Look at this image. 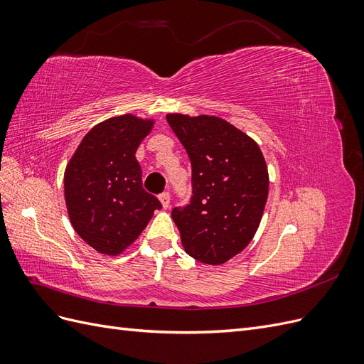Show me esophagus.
Returning <instances> with one entry per match:
<instances>
[{
    "label": "esophagus",
    "instance_id": "obj_1",
    "mask_svg": "<svg viewBox=\"0 0 364 364\" xmlns=\"http://www.w3.org/2000/svg\"><path fill=\"white\" fill-rule=\"evenodd\" d=\"M159 200H161V203H162V208L167 209V208L170 206V193H167V191L161 193V194H159Z\"/></svg>",
    "mask_w": 364,
    "mask_h": 364
}]
</instances>
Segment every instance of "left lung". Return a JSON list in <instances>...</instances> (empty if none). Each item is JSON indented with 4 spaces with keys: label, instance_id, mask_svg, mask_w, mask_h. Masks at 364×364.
<instances>
[{
    "label": "left lung",
    "instance_id": "left-lung-1",
    "mask_svg": "<svg viewBox=\"0 0 364 364\" xmlns=\"http://www.w3.org/2000/svg\"><path fill=\"white\" fill-rule=\"evenodd\" d=\"M167 121L191 161L190 203L171 211L185 252L217 266L255 235L269 194L258 144L218 117L170 114Z\"/></svg>",
    "mask_w": 364,
    "mask_h": 364
}]
</instances>
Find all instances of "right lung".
I'll return each mask as SVG.
<instances>
[{"label": "right lung", "mask_w": 364, "mask_h": 364, "mask_svg": "<svg viewBox=\"0 0 364 364\" xmlns=\"http://www.w3.org/2000/svg\"><path fill=\"white\" fill-rule=\"evenodd\" d=\"M153 119L109 118L87 132L65 170V202L75 232L105 255H118L162 205L142 188L136 149Z\"/></svg>", "instance_id": "1"}]
</instances>
